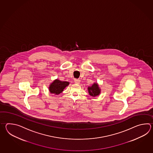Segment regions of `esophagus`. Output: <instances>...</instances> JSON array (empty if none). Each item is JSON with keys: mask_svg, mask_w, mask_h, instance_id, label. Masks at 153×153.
<instances>
[{"mask_svg": "<svg viewBox=\"0 0 153 153\" xmlns=\"http://www.w3.org/2000/svg\"><path fill=\"white\" fill-rule=\"evenodd\" d=\"M74 82L76 84H79L80 82V80L79 79H74Z\"/></svg>", "mask_w": 153, "mask_h": 153, "instance_id": "34e87169", "label": "esophagus"}]
</instances>
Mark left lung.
Returning <instances> with one entry per match:
<instances>
[{
  "instance_id": "obj_1",
  "label": "left lung",
  "mask_w": 153,
  "mask_h": 153,
  "mask_svg": "<svg viewBox=\"0 0 153 153\" xmlns=\"http://www.w3.org/2000/svg\"><path fill=\"white\" fill-rule=\"evenodd\" d=\"M88 92L89 94L93 97H96L101 94V89L99 87L97 82H94L91 86L88 87Z\"/></svg>"
}]
</instances>
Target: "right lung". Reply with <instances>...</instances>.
<instances>
[{
	"label": "right lung",
	"mask_w": 153,
	"mask_h": 153,
	"mask_svg": "<svg viewBox=\"0 0 153 153\" xmlns=\"http://www.w3.org/2000/svg\"><path fill=\"white\" fill-rule=\"evenodd\" d=\"M69 84V82L61 81L58 79H56L49 85V90L51 94L58 95L62 93L63 90L68 86Z\"/></svg>",
	"instance_id": "1"
}]
</instances>
